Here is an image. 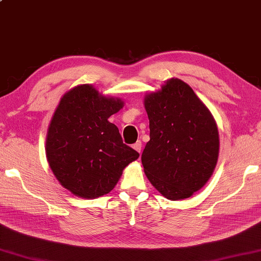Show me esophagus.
Listing matches in <instances>:
<instances>
[{
	"label": "esophagus",
	"mask_w": 261,
	"mask_h": 261,
	"mask_svg": "<svg viewBox=\"0 0 261 261\" xmlns=\"http://www.w3.org/2000/svg\"><path fill=\"white\" fill-rule=\"evenodd\" d=\"M142 142L141 141H137L134 145H133V148H134L135 150H137L138 152H141V150H142Z\"/></svg>",
	"instance_id": "1"
}]
</instances>
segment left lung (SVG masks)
<instances>
[{
  "instance_id": "8db88e82",
  "label": "left lung",
  "mask_w": 261,
  "mask_h": 261,
  "mask_svg": "<svg viewBox=\"0 0 261 261\" xmlns=\"http://www.w3.org/2000/svg\"><path fill=\"white\" fill-rule=\"evenodd\" d=\"M149 142L142 154L144 171L170 200L188 198L211 178L218 160L215 119L188 84L171 79L145 97Z\"/></svg>"
}]
</instances>
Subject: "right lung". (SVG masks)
<instances>
[{
	"label": "right lung",
	"mask_w": 261,
	"mask_h": 261,
	"mask_svg": "<svg viewBox=\"0 0 261 261\" xmlns=\"http://www.w3.org/2000/svg\"><path fill=\"white\" fill-rule=\"evenodd\" d=\"M122 107L120 99L101 96L87 84L74 87L57 106L47 132L46 157L57 180L75 196L109 194L123 169L139 157L109 122Z\"/></svg>",
	"instance_id": "obj_1"
}]
</instances>
